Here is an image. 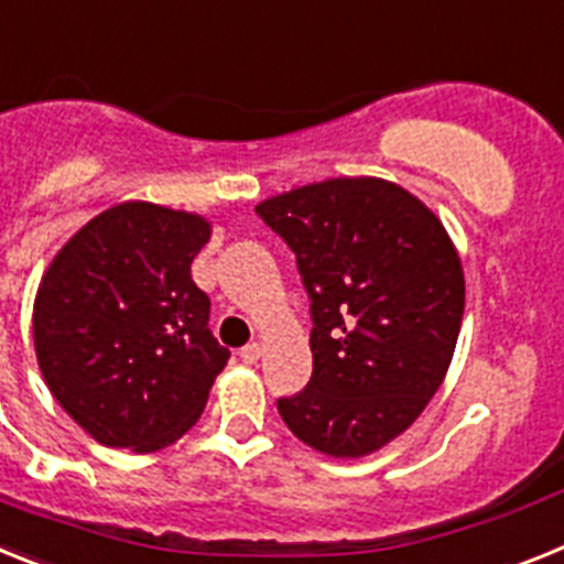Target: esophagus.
Masks as SVG:
<instances>
[{"mask_svg": "<svg viewBox=\"0 0 564 564\" xmlns=\"http://www.w3.org/2000/svg\"><path fill=\"white\" fill-rule=\"evenodd\" d=\"M238 355H241V360L243 364H258V360H261V355H263V349L261 346H258V343H249V346H243L241 351H238Z\"/></svg>", "mask_w": 564, "mask_h": 564, "instance_id": "obj_1", "label": "esophagus"}]
</instances>
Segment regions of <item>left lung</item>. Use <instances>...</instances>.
Returning a JSON list of instances; mask_svg holds the SVG:
<instances>
[{
  "label": "left lung",
  "instance_id": "left-lung-1",
  "mask_svg": "<svg viewBox=\"0 0 564 564\" xmlns=\"http://www.w3.org/2000/svg\"><path fill=\"white\" fill-rule=\"evenodd\" d=\"M254 213L297 254L312 297V380L278 400L301 443L360 459L398 440L443 386L465 310L443 221L394 181L326 178Z\"/></svg>",
  "mask_w": 564,
  "mask_h": 564
}]
</instances>
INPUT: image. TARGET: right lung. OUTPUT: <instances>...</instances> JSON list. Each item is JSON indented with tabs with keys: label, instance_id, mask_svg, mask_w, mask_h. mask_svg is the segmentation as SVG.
<instances>
[{
	"label": "right lung",
	"instance_id": "1",
	"mask_svg": "<svg viewBox=\"0 0 564 564\" xmlns=\"http://www.w3.org/2000/svg\"><path fill=\"white\" fill-rule=\"evenodd\" d=\"M213 221L121 200L67 238L33 301V349L56 403L96 443L153 454L184 437L229 351L189 267Z\"/></svg>",
	"mask_w": 564,
	"mask_h": 564
}]
</instances>
